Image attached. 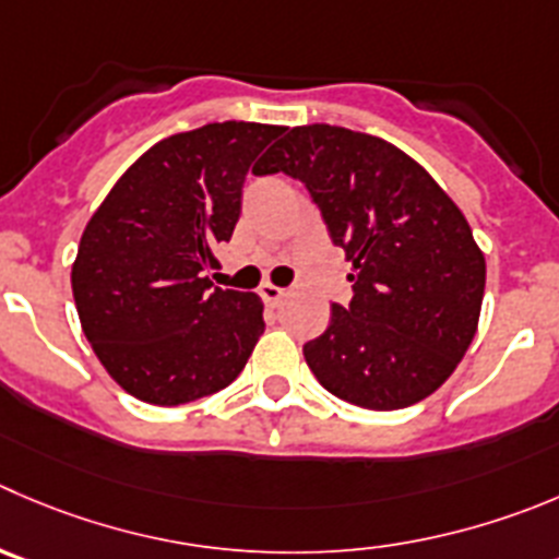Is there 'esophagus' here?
<instances>
[{"instance_id":"1","label":"esophagus","mask_w":559,"mask_h":559,"mask_svg":"<svg viewBox=\"0 0 559 559\" xmlns=\"http://www.w3.org/2000/svg\"><path fill=\"white\" fill-rule=\"evenodd\" d=\"M258 294H260V299L265 301V305H276V301L285 296V290L276 288V285H271V283H263V285H260Z\"/></svg>"}]
</instances>
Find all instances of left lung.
Returning <instances> with one entry per match:
<instances>
[{"label":"left lung","instance_id":"left-lung-1","mask_svg":"<svg viewBox=\"0 0 559 559\" xmlns=\"http://www.w3.org/2000/svg\"><path fill=\"white\" fill-rule=\"evenodd\" d=\"M301 180L334 247L354 265V299L332 305L305 359L323 390L392 412L450 379L477 332L486 258L459 205L414 158L379 136L296 126L258 175Z\"/></svg>","mask_w":559,"mask_h":559}]
</instances>
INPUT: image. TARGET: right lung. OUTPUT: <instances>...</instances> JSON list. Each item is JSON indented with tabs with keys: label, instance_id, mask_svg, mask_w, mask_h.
Returning a JSON list of instances; mask_svg holds the SVG:
<instances>
[{
	"label": "right lung",
	"instance_id": "obj_1",
	"mask_svg": "<svg viewBox=\"0 0 559 559\" xmlns=\"http://www.w3.org/2000/svg\"><path fill=\"white\" fill-rule=\"evenodd\" d=\"M283 126L209 123L136 158L87 222L71 271L84 337L106 373L153 406H180L238 379L263 334V301L214 288L243 180Z\"/></svg>",
	"mask_w": 559,
	"mask_h": 559
}]
</instances>
